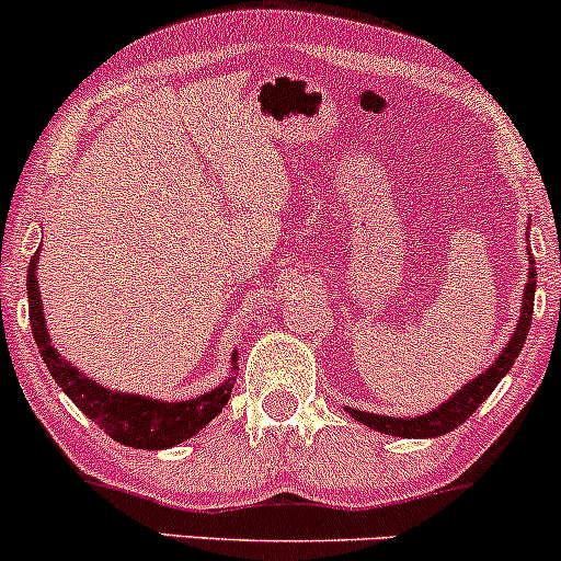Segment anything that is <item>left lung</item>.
Segmentation results:
<instances>
[{"label":"left lung","mask_w":561,"mask_h":561,"mask_svg":"<svg viewBox=\"0 0 561 561\" xmlns=\"http://www.w3.org/2000/svg\"><path fill=\"white\" fill-rule=\"evenodd\" d=\"M527 238H530V228H527ZM533 301H535V260L530 254V267H527V283L525 294H522V310L517 329H514L508 344L499 352L490 368H484V374L474 376V379L463 383L453 398H448L443 405H437L434 411L421 413V416H408V419H394V416H379V413H365L355 411V408H344L352 419L360 421V424L370 426V430L381 434H392V437H405V439H424V437H439V434H448L461 426L484 400L490 398L503 376L512 370L514 360L519 357L522 347L527 342V333H530L533 323Z\"/></svg>","instance_id":"1"}]
</instances>
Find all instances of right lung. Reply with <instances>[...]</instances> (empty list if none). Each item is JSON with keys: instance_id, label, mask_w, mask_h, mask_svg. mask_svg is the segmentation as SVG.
Masks as SVG:
<instances>
[{"instance_id": "right-lung-1", "label": "right lung", "mask_w": 561, "mask_h": 561, "mask_svg": "<svg viewBox=\"0 0 561 561\" xmlns=\"http://www.w3.org/2000/svg\"><path fill=\"white\" fill-rule=\"evenodd\" d=\"M36 262H39V251L31 256L28 262V318L31 331H34V342L39 347L42 360L47 363L49 374L58 381V387L68 394L87 419H92L100 430H105L108 437L116 443L129 445L137 450H163L174 448V445L185 443L193 434L204 430L209 421L228 405L236 374H230L219 387L211 392L198 394V398L167 402L156 398H145V394L118 392V389L103 387L100 381H92L90 376L71 360L55 350L53 339H49L47 320L42 312L39 297V280H36ZM232 370L238 368V352H232Z\"/></svg>"}]
</instances>
